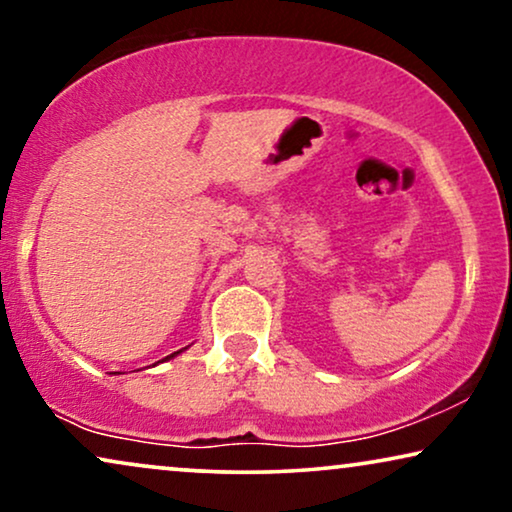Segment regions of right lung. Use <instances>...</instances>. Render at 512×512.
Masks as SVG:
<instances>
[{"label":"right lung","instance_id":"right-lung-1","mask_svg":"<svg viewBox=\"0 0 512 512\" xmlns=\"http://www.w3.org/2000/svg\"><path fill=\"white\" fill-rule=\"evenodd\" d=\"M179 352H174V354H170V356H167V359H172V356H177Z\"/></svg>","mask_w":512,"mask_h":512}]
</instances>
